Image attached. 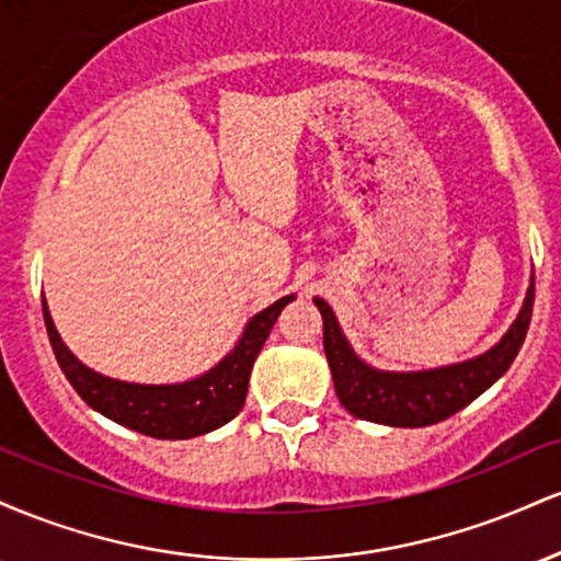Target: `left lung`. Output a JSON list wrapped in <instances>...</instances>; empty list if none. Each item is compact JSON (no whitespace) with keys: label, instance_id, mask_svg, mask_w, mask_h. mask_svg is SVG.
<instances>
[{"label":"left lung","instance_id":"8db88e82","mask_svg":"<svg viewBox=\"0 0 561 561\" xmlns=\"http://www.w3.org/2000/svg\"><path fill=\"white\" fill-rule=\"evenodd\" d=\"M536 279L527 287L523 311L504 337L478 358L424 371H382L353 353L327 300L313 298L324 319V353L334 392L353 416L390 427H427L482 396L517 358L533 317Z\"/></svg>","mask_w":561,"mask_h":561}]
</instances>
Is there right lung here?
I'll return each mask as SVG.
<instances>
[{
  "instance_id": "1",
  "label": "right lung",
  "mask_w": 561,
  "mask_h": 561,
  "mask_svg": "<svg viewBox=\"0 0 561 561\" xmlns=\"http://www.w3.org/2000/svg\"><path fill=\"white\" fill-rule=\"evenodd\" d=\"M289 300H295V295L279 298L274 306L255 313L237 345L214 369L176 385L124 382V379H113L89 369L60 340L44 298L42 308L57 364L83 401L102 416L124 424L134 433L158 437V440H186V437L218 430L240 414L244 396H248L250 369H253L276 317Z\"/></svg>"
}]
</instances>
